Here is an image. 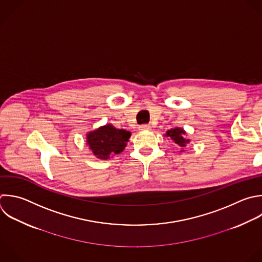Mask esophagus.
Segmentation results:
<instances>
[{
  "instance_id": "1",
  "label": "esophagus",
  "mask_w": 262,
  "mask_h": 262,
  "mask_svg": "<svg viewBox=\"0 0 262 262\" xmlns=\"http://www.w3.org/2000/svg\"><path fill=\"white\" fill-rule=\"evenodd\" d=\"M150 129V126L147 125V124H143V125H140L139 126V130L143 131V130H149Z\"/></svg>"
}]
</instances>
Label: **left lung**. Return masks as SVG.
<instances>
[{"instance_id":"left-lung-1","label":"left lung","mask_w":262,"mask_h":262,"mask_svg":"<svg viewBox=\"0 0 262 262\" xmlns=\"http://www.w3.org/2000/svg\"><path fill=\"white\" fill-rule=\"evenodd\" d=\"M184 134H185V132L183 131V129L176 127L174 129H171V130L167 131L166 135L170 136L171 139H173L175 143H177L178 145H180L182 147V146H185V144L189 141L188 139H184L183 138Z\"/></svg>"}]
</instances>
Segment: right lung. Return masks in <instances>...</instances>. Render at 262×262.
<instances>
[{"mask_svg": "<svg viewBox=\"0 0 262 262\" xmlns=\"http://www.w3.org/2000/svg\"><path fill=\"white\" fill-rule=\"evenodd\" d=\"M131 133L124 129H117L112 125L103 126L87 135V144L93 154L103 160L110 156L122 152L129 141Z\"/></svg>", "mask_w": 262, "mask_h": 262, "instance_id": "1", "label": "right lung"}]
</instances>
